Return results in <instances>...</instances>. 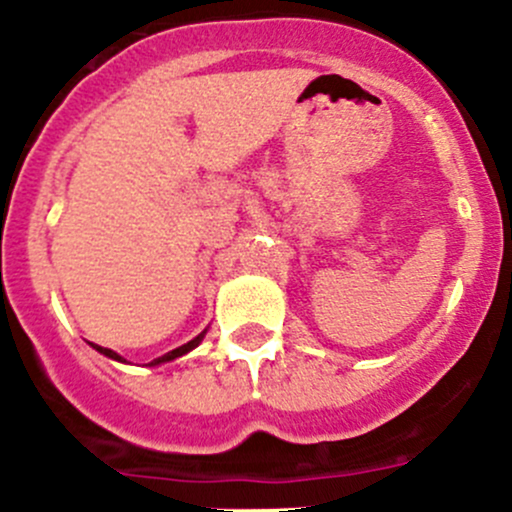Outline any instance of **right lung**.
<instances>
[{
    "label": "right lung",
    "mask_w": 512,
    "mask_h": 512,
    "mask_svg": "<svg viewBox=\"0 0 512 512\" xmlns=\"http://www.w3.org/2000/svg\"><path fill=\"white\" fill-rule=\"evenodd\" d=\"M205 332H208V329H205ZM205 332H200V334H198V337H195V339H190V342H188V344H183V347H178V349H173V352H168V354L158 356V359H153V361H151V366L165 364V361H173V359H178V356H183V354L193 352V349H195V347H198V344H200V342H203ZM91 347H94L98 354L108 356V359H113V361H126V359H123V356H118L116 352H113V349H106V347H98V344H91Z\"/></svg>",
    "instance_id": "right-lung-1"
}]
</instances>
